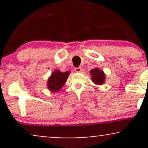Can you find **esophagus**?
Masks as SVG:
<instances>
[{
  "label": "esophagus",
  "instance_id": "1",
  "mask_svg": "<svg viewBox=\"0 0 148 148\" xmlns=\"http://www.w3.org/2000/svg\"><path fill=\"white\" fill-rule=\"evenodd\" d=\"M74 71H75L76 72H81L83 71V69L81 67H76V68H74Z\"/></svg>",
  "mask_w": 148,
  "mask_h": 148
}]
</instances>
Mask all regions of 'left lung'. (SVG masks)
I'll return each instance as SVG.
<instances>
[{
	"instance_id": "1",
	"label": "left lung",
	"mask_w": 148,
	"mask_h": 148,
	"mask_svg": "<svg viewBox=\"0 0 148 148\" xmlns=\"http://www.w3.org/2000/svg\"><path fill=\"white\" fill-rule=\"evenodd\" d=\"M90 73L92 76V81L95 84L101 85L104 83L105 74L103 71H101L98 68H95L91 69Z\"/></svg>"
}]
</instances>
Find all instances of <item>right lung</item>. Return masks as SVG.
I'll use <instances>...</instances> for the list:
<instances>
[{"label":"right lung","instance_id":"add662e5","mask_svg":"<svg viewBox=\"0 0 148 148\" xmlns=\"http://www.w3.org/2000/svg\"><path fill=\"white\" fill-rule=\"evenodd\" d=\"M69 72H62L58 70H56L48 80V88L51 92H56L60 90L64 86L66 80L68 77Z\"/></svg>","mask_w":148,"mask_h":148}]
</instances>
